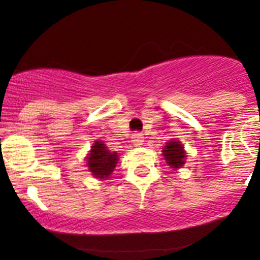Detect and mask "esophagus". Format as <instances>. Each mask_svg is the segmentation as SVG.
Here are the masks:
<instances>
[{"instance_id":"esophagus-1","label":"esophagus","mask_w":260,"mask_h":260,"mask_svg":"<svg viewBox=\"0 0 260 260\" xmlns=\"http://www.w3.org/2000/svg\"><path fill=\"white\" fill-rule=\"evenodd\" d=\"M133 146L134 147H142L143 146V135L142 134H134V137H133Z\"/></svg>"}]
</instances>
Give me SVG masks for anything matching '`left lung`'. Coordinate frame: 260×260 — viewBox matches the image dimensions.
I'll use <instances>...</instances> for the list:
<instances>
[{
  "label": "left lung",
  "mask_w": 260,
  "mask_h": 260,
  "mask_svg": "<svg viewBox=\"0 0 260 260\" xmlns=\"http://www.w3.org/2000/svg\"><path fill=\"white\" fill-rule=\"evenodd\" d=\"M162 156H164V160L172 169L177 171L185 165L186 162V151L183 144L180 141H176V139H172V141L167 142L165 146L162 147Z\"/></svg>",
  "instance_id": "8db88e82"
}]
</instances>
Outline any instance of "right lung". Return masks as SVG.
I'll list each match as a JSON object with an SVG mask.
<instances>
[{
  "mask_svg": "<svg viewBox=\"0 0 260 260\" xmlns=\"http://www.w3.org/2000/svg\"><path fill=\"white\" fill-rule=\"evenodd\" d=\"M118 160L117 152H112L110 150H108L104 142L95 141L86 156V165L88 172H91L95 178L108 180L110 174L113 173Z\"/></svg>",
  "mask_w": 260,
  "mask_h": 260,
  "instance_id": "add662e5",
  "label": "right lung"
}]
</instances>
